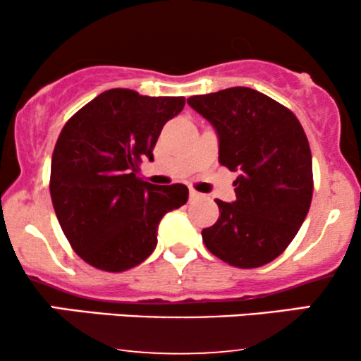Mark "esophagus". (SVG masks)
Instances as JSON below:
<instances>
[{
    "label": "esophagus",
    "instance_id": "obj_1",
    "mask_svg": "<svg viewBox=\"0 0 361 361\" xmlns=\"http://www.w3.org/2000/svg\"><path fill=\"white\" fill-rule=\"evenodd\" d=\"M198 198H202V193H198L197 190H190V200H198Z\"/></svg>",
    "mask_w": 361,
    "mask_h": 361
}]
</instances>
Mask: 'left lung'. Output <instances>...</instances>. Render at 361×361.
I'll return each instance as SVG.
<instances>
[{"instance_id":"1","label":"left lung","mask_w":361,"mask_h":361,"mask_svg":"<svg viewBox=\"0 0 361 361\" xmlns=\"http://www.w3.org/2000/svg\"><path fill=\"white\" fill-rule=\"evenodd\" d=\"M188 105L219 135V163L239 171L233 204L215 200L219 219L202 231L207 250L238 268H258L287 250L312 200V154L287 106L235 86L197 94Z\"/></svg>"}]
</instances>
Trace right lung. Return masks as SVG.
Segmentation results:
<instances>
[{"label": "right lung", "mask_w": 361, "mask_h": 361, "mask_svg": "<svg viewBox=\"0 0 361 361\" xmlns=\"http://www.w3.org/2000/svg\"><path fill=\"white\" fill-rule=\"evenodd\" d=\"M183 97L103 91L62 127L51 164V197L76 255L103 271H126L154 251L157 226L188 200L181 183L157 186L139 178L142 159Z\"/></svg>", "instance_id": "obj_1"}]
</instances>
